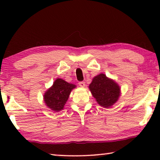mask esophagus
<instances>
[{"label": "esophagus", "instance_id": "obj_1", "mask_svg": "<svg viewBox=\"0 0 160 160\" xmlns=\"http://www.w3.org/2000/svg\"><path fill=\"white\" fill-rule=\"evenodd\" d=\"M78 85H79L80 87H82V88H84V87L85 86V82H83V81H81V82H79Z\"/></svg>", "mask_w": 160, "mask_h": 160}]
</instances>
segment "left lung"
Wrapping results in <instances>:
<instances>
[{"mask_svg": "<svg viewBox=\"0 0 160 160\" xmlns=\"http://www.w3.org/2000/svg\"><path fill=\"white\" fill-rule=\"evenodd\" d=\"M89 89L97 103L104 108H109L115 104L121 94L118 84L103 73L93 78Z\"/></svg>", "mask_w": 160, "mask_h": 160, "instance_id": "obj_1", "label": "left lung"}]
</instances>
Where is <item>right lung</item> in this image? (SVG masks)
I'll return each mask as SVG.
<instances>
[{
    "instance_id": "obj_1",
    "label": "right lung",
    "mask_w": 160,
    "mask_h": 160,
    "mask_svg": "<svg viewBox=\"0 0 160 160\" xmlns=\"http://www.w3.org/2000/svg\"><path fill=\"white\" fill-rule=\"evenodd\" d=\"M75 88V85L58 78L44 93V100L46 105L54 112H60L63 109L72 90Z\"/></svg>"
}]
</instances>
